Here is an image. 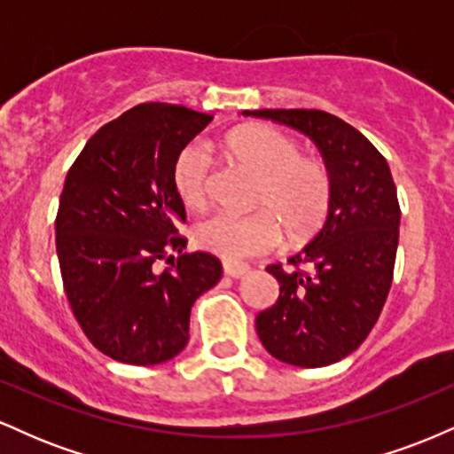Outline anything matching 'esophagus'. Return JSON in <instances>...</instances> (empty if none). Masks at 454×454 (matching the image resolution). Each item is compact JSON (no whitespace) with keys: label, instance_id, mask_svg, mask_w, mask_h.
Segmentation results:
<instances>
[{"label":"esophagus","instance_id":"obj_1","mask_svg":"<svg viewBox=\"0 0 454 454\" xmlns=\"http://www.w3.org/2000/svg\"><path fill=\"white\" fill-rule=\"evenodd\" d=\"M223 267V275H228V278H234V279H239V278H243L245 273H247L249 270V267L247 264H239V262H223L222 264Z\"/></svg>","mask_w":454,"mask_h":454}]
</instances>
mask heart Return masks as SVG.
Returning <instances> with one entry per match:
<instances>
[{"mask_svg": "<svg viewBox=\"0 0 454 454\" xmlns=\"http://www.w3.org/2000/svg\"><path fill=\"white\" fill-rule=\"evenodd\" d=\"M228 155L258 175L254 213L220 211L196 223L198 247L223 260L267 254L281 241V228L290 239L309 237L325 222L333 184L325 164L299 153V145L269 126H241L223 138ZM211 158L205 145L190 143L176 155L173 184L187 207H202L209 196Z\"/></svg>", "mask_w": 454, "mask_h": 454, "instance_id": "obj_1", "label": "heart"}]
</instances>
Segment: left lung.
Wrapping results in <instances>:
<instances>
[{"instance_id":"obj_1","label":"left lung","mask_w":454,"mask_h":454,"mask_svg":"<svg viewBox=\"0 0 454 454\" xmlns=\"http://www.w3.org/2000/svg\"><path fill=\"white\" fill-rule=\"evenodd\" d=\"M309 137L331 173L333 196L322 231L288 260L269 264L279 299L256 316L270 356L325 367L356 350L378 322L399 243V202L388 161L343 119L307 108L243 111Z\"/></svg>"}]
</instances>
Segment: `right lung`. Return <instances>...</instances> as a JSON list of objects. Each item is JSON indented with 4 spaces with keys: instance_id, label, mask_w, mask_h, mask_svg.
<instances>
[{
    "instance_id": "obj_1",
    "label": "right lung",
    "mask_w": 454,
    "mask_h": 454,
    "mask_svg": "<svg viewBox=\"0 0 454 454\" xmlns=\"http://www.w3.org/2000/svg\"><path fill=\"white\" fill-rule=\"evenodd\" d=\"M211 119L138 104L98 129L66 176L55 220L64 288L82 333L119 363L175 358L190 340L192 305L222 278L211 254H181L185 211L173 184L176 155ZM160 259L171 264L161 274Z\"/></svg>"
}]
</instances>
